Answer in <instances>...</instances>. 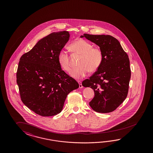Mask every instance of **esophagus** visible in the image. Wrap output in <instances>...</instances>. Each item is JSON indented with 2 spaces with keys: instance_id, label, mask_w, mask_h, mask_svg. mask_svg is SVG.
Returning <instances> with one entry per match:
<instances>
[{
  "instance_id": "obj_1",
  "label": "esophagus",
  "mask_w": 153,
  "mask_h": 153,
  "mask_svg": "<svg viewBox=\"0 0 153 153\" xmlns=\"http://www.w3.org/2000/svg\"><path fill=\"white\" fill-rule=\"evenodd\" d=\"M78 83H79V88H82V82L80 81H78Z\"/></svg>"
}]
</instances>
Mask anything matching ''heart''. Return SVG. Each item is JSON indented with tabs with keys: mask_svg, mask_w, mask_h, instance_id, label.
Returning a JSON list of instances; mask_svg holds the SVG:
<instances>
[{
	"mask_svg": "<svg viewBox=\"0 0 153 153\" xmlns=\"http://www.w3.org/2000/svg\"><path fill=\"white\" fill-rule=\"evenodd\" d=\"M70 49L74 54L81 55L79 59V67L71 71L70 74L75 79L85 77L90 72L97 71L101 65L103 59L102 49L97 46H93L91 43L82 39H79L70 45ZM58 63L60 67L65 72L71 70V59L68 54L61 51L58 56Z\"/></svg>",
	"mask_w": 153,
	"mask_h": 153,
	"instance_id": "heart-1",
	"label": "heart"
}]
</instances>
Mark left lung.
<instances>
[{
	"instance_id": "8db88e82",
	"label": "left lung",
	"mask_w": 153,
	"mask_h": 153,
	"mask_svg": "<svg viewBox=\"0 0 153 153\" xmlns=\"http://www.w3.org/2000/svg\"><path fill=\"white\" fill-rule=\"evenodd\" d=\"M80 37L96 44L103 53L99 69L82 83L84 87H90L94 91L95 96L89 105L98 113L114 111L128 94L131 78L128 56L119 41L111 35L84 33Z\"/></svg>"
}]
</instances>
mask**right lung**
I'll list each match as a JSON object with an SVG mask.
<instances>
[{
  "instance_id": "1",
  "label": "right lung",
  "mask_w": 153,
  "mask_h": 153,
  "mask_svg": "<svg viewBox=\"0 0 153 153\" xmlns=\"http://www.w3.org/2000/svg\"><path fill=\"white\" fill-rule=\"evenodd\" d=\"M69 38L68 31L51 33L20 58L16 76L21 100L40 116L59 114L67 95L79 88L78 82L62 70L58 60Z\"/></svg>"
}]
</instances>
